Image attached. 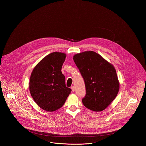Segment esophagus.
Segmentation results:
<instances>
[{"label": "esophagus", "mask_w": 146, "mask_h": 146, "mask_svg": "<svg viewBox=\"0 0 146 146\" xmlns=\"http://www.w3.org/2000/svg\"><path fill=\"white\" fill-rule=\"evenodd\" d=\"M71 89L72 90V92H74L75 91V86H71Z\"/></svg>", "instance_id": "34e87169"}]
</instances>
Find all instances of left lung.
<instances>
[{"instance_id":"1","label":"left lung","mask_w":146,"mask_h":146,"mask_svg":"<svg viewBox=\"0 0 146 146\" xmlns=\"http://www.w3.org/2000/svg\"><path fill=\"white\" fill-rule=\"evenodd\" d=\"M85 84L86 95L82 100L87 108L96 112L105 110L114 100L120 83L114 66L93 51L74 56Z\"/></svg>"}]
</instances>
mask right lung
I'll return each instance as SVG.
<instances>
[{"mask_svg":"<svg viewBox=\"0 0 146 146\" xmlns=\"http://www.w3.org/2000/svg\"><path fill=\"white\" fill-rule=\"evenodd\" d=\"M66 54L62 52L49 54L34 68L30 78V94L39 107L53 112L62 107L71 89L66 87L61 72Z\"/></svg>","mask_w":146,"mask_h":146,"instance_id":"1","label":"right lung"}]
</instances>
